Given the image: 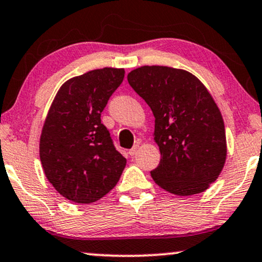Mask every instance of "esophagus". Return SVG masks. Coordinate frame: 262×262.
Here are the masks:
<instances>
[{"instance_id":"34e87169","label":"esophagus","mask_w":262,"mask_h":262,"mask_svg":"<svg viewBox=\"0 0 262 262\" xmlns=\"http://www.w3.org/2000/svg\"><path fill=\"white\" fill-rule=\"evenodd\" d=\"M137 150H138V146H137V144H136V146H134V147H132V148H131V149H130V150H128V154H130V156H131V157H134V156H135V154H136V153H137Z\"/></svg>"}]
</instances>
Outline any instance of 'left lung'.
<instances>
[{
    "label": "left lung",
    "mask_w": 262,
    "mask_h": 262,
    "mask_svg": "<svg viewBox=\"0 0 262 262\" xmlns=\"http://www.w3.org/2000/svg\"><path fill=\"white\" fill-rule=\"evenodd\" d=\"M127 80L156 118L161 159L153 180L176 195L204 192L227 154L224 120L208 90L190 73L169 67H141Z\"/></svg>",
    "instance_id": "1"
}]
</instances>
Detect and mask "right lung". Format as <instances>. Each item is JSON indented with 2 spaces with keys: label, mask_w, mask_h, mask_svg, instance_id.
<instances>
[{
  "label": "right lung",
  "mask_w": 262,
  "mask_h": 262,
  "mask_svg": "<svg viewBox=\"0 0 262 262\" xmlns=\"http://www.w3.org/2000/svg\"><path fill=\"white\" fill-rule=\"evenodd\" d=\"M125 70L103 68L68 80L48 112L40 138L45 175L64 198L90 204L114 188L126 159L101 114Z\"/></svg>",
  "instance_id": "1"
}]
</instances>
